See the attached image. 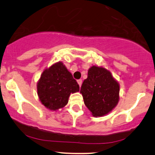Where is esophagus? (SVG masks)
Returning <instances> with one entry per match:
<instances>
[{
  "label": "esophagus",
  "instance_id": "34e87169",
  "mask_svg": "<svg viewBox=\"0 0 155 155\" xmlns=\"http://www.w3.org/2000/svg\"><path fill=\"white\" fill-rule=\"evenodd\" d=\"M77 82H78V84H79V87H81V84H82V80H81V79L77 80Z\"/></svg>",
  "mask_w": 155,
  "mask_h": 155
}]
</instances>
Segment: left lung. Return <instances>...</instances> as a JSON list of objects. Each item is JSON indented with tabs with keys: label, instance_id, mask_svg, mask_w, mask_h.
Instances as JSON below:
<instances>
[{
	"label": "left lung",
	"instance_id": "1",
	"mask_svg": "<svg viewBox=\"0 0 155 155\" xmlns=\"http://www.w3.org/2000/svg\"><path fill=\"white\" fill-rule=\"evenodd\" d=\"M80 92L92 116L103 117L118 104L120 84L109 71L93 65L88 70L87 78L83 81Z\"/></svg>",
	"mask_w": 155,
	"mask_h": 155
}]
</instances>
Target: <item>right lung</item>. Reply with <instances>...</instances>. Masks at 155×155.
<instances>
[{
    "mask_svg": "<svg viewBox=\"0 0 155 155\" xmlns=\"http://www.w3.org/2000/svg\"><path fill=\"white\" fill-rule=\"evenodd\" d=\"M79 91V86L62 62L45 69L37 83V92L41 104L56 111L68 102L71 93Z\"/></svg>",
    "mask_w": 155,
    "mask_h": 155,
    "instance_id": "right-lung-1",
    "label": "right lung"
}]
</instances>
